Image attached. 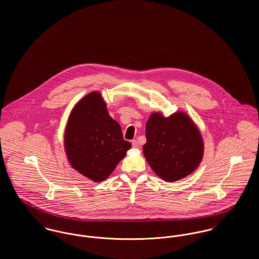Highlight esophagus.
Returning a JSON list of instances; mask_svg holds the SVG:
<instances>
[{
	"instance_id": "obj_1",
	"label": "esophagus",
	"mask_w": 259,
	"mask_h": 259,
	"mask_svg": "<svg viewBox=\"0 0 259 259\" xmlns=\"http://www.w3.org/2000/svg\"><path fill=\"white\" fill-rule=\"evenodd\" d=\"M132 147H133V148H138V147H139V144H138V142H137L136 140H133V141H132Z\"/></svg>"
}]
</instances>
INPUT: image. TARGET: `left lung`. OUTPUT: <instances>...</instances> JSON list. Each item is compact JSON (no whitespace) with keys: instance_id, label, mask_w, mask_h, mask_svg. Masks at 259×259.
I'll use <instances>...</instances> for the list:
<instances>
[{"instance_id":"1","label":"left lung","mask_w":259,"mask_h":259,"mask_svg":"<svg viewBox=\"0 0 259 259\" xmlns=\"http://www.w3.org/2000/svg\"><path fill=\"white\" fill-rule=\"evenodd\" d=\"M144 155L152 170L166 182H175L194 172L201 163V133L185 113L166 118L153 113L146 123Z\"/></svg>"}]
</instances>
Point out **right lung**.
<instances>
[{
    "label": "right lung",
    "instance_id": "add662e5",
    "mask_svg": "<svg viewBox=\"0 0 259 259\" xmlns=\"http://www.w3.org/2000/svg\"><path fill=\"white\" fill-rule=\"evenodd\" d=\"M64 145L72 168L94 182L104 181L131 148L98 92L89 93L72 110Z\"/></svg>",
    "mask_w": 259,
    "mask_h": 259
}]
</instances>
